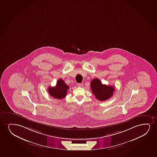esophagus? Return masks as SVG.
I'll return each mask as SVG.
<instances>
[{
    "label": "esophagus",
    "instance_id": "1",
    "mask_svg": "<svg viewBox=\"0 0 157 157\" xmlns=\"http://www.w3.org/2000/svg\"><path fill=\"white\" fill-rule=\"evenodd\" d=\"M77 86L79 87H82L83 86V84L82 83H78Z\"/></svg>",
    "mask_w": 157,
    "mask_h": 157
}]
</instances>
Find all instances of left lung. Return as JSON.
<instances>
[{
  "label": "left lung",
  "instance_id": "obj_1",
  "mask_svg": "<svg viewBox=\"0 0 157 157\" xmlns=\"http://www.w3.org/2000/svg\"><path fill=\"white\" fill-rule=\"evenodd\" d=\"M90 88L96 98L101 101L109 99L115 90L114 87L102 84L101 80L98 78L92 80L90 82Z\"/></svg>",
  "mask_w": 157,
  "mask_h": 157
}]
</instances>
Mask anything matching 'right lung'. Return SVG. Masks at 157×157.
Masks as SVG:
<instances>
[{"mask_svg": "<svg viewBox=\"0 0 157 157\" xmlns=\"http://www.w3.org/2000/svg\"><path fill=\"white\" fill-rule=\"evenodd\" d=\"M69 87L65 84V82L61 79L57 80L56 85L54 87H49L48 92L53 98L62 99L65 98L67 94V90Z\"/></svg>", "mask_w": 157, "mask_h": 157, "instance_id": "obj_1", "label": "right lung"}]
</instances>
